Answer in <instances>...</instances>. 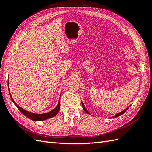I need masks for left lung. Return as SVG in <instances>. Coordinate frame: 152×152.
<instances>
[{
    "label": "left lung",
    "mask_w": 152,
    "mask_h": 152,
    "mask_svg": "<svg viewBox=\"0 0 152 152\" xmlns=\"http://www.w3.org/2000/svg\"><path fill=\"white\" fill-rule=\"evenodd\" d=\"M82 107H83V108L84 109V110H85V112L87 113H88V114H89V112H87V110L85 108V107H84V104L83 103H82ZM129 107H130V106H129ZM129 107H127V108H126L125 110H123V111L122 112H120V113H117V115H115V116H113L112 118H115V117H118V116H120V115H122L123 113H125L126 111H127V110H128V108H129Z\"/></svg>",
    "instance_id": "left-lung-1"
}]
</instances>
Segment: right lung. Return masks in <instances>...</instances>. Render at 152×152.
I'll return each instance as SVG.
<instances>
[{
    "label": "right lung",
    "instance_id": "1",
    "mask_svg": "<svg viewBox=\"0 0 152 152\" xmlns=\"http://www.w3.org/2000/svg\"><path fill=\"white\" fill-rule=\"evenodd\" d=\"M9 92H10V94L11 98V99L12 101V102L15 103V104L16 105V107L18 109H19L20 111L25 116H26L27 118L31 119V120H32V121H44V120H46V119H48V118H51V117H53L54 116H56V115L58 113L59 111V108H60V104H59V103H58V104L57 105V107L55 108L54 110H53L52 111H50V112H49L48 113H43V114H35V113H33L29 112L28 111H26V110L22 109L18 104H16V103L15 102V101L12 99V98L11 97V95L10 94V88H9Z\"/></svg>",
    "mask_w": 152,
    "mask_h": 152
}]
</instances>
